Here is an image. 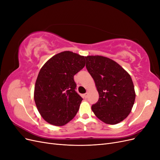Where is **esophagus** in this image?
<instances>
[{
    "mask_svg": "<svg viewBox=\"0 0 160 160\" xmlns=\"http://www.w3.org/2000/svg\"><path fill=\"white\" fill-rule=\"evenodd\" d=\"M88 93H86L83 94V98H85V99H86L87 98H88Z\"/></svg>",
    "mask_w": 160,
    "mask_h": 160,
    "instance_id": "1",
    "label": "esophagus"
}]
</instances>
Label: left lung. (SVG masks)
Here are the masks:
<instances>
[{"mask_svg": "<svg viewBox=\"0 0 160 160\" xmlns=\"http://www.w3.org/2000/svg\"><path fill=\"white\" fill-rule=\"evenodd\" d=\"M86 68L93 77L99 100L91 106L96 117L115 125L126 118L135 102L132 78L118 62L103 56L85 57Z\"/></svg>", "mask_w": 160, "mask_h": 160, "instance_id": "1", "label": "left lung"}]
</instances>
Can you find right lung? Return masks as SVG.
<instances>
[{"label": "right lung", "instance_id": "1", "mask_svg": "<svg viewBox=\"0 0 160 160\" xmlns=\"http://www.w3.org/2000/svg\"><path fill=\"white\" fill-rule=\"evenodd\" d=\"M85 65V57L63 51L42 67L35 83L34 99L47 122L62 126L76 115L83 99L75 91L73 77Z\"/></svg>", "mask_w": 160, "mask_h": 160}]
</instances>
